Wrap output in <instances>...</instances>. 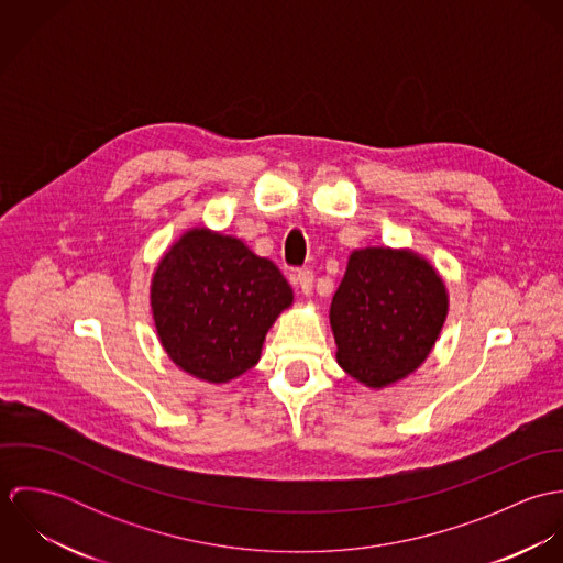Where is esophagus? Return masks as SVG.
Returning <instances> with one entry per match:
<instances>
[{"label": "esophagus", "instance_id": "1", "mask_svg": "<svg viewBox=\"0 0 563 563\" xmlns=\"http://www.w3.org/2000/svg\"><path fill=\"white\" fill-rule=\"evenodd\" d=\"M295 282H297V286L301 288V292H303L306 297L312 295V290H314V273H312V271H299L297 277H295Z\"/></svg>", "mask_w": 563, "mask_h": 563}]
</instances>
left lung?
Returning a JSON list of instances; mask_svg holds the SVG:
<instances>
[{
  "label": "left lung",
  "mask_w": 563,
  "mask_h": 563,
  "mask_svg": "<svg viewBox=\"0 0 563 563\" xmlns=\"http://www.w3.org/2000/svg\"><path fill=\"white\" fill-rule=\"evenodd\" d=\"M446 314V282L424 255L409 246L355 249L329 308L335 360L371 390L395 386L429 357Z\"/></svg>",
  "instance_id": "8db88e82"
}]
</instances>
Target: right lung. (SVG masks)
<instances>
[{
	"instance_id": "1",
	"label": "right lung",
	"mask_w": 563,
	"mask_h": 563,
	"mask_svg": "<svg viewBox=\"0 0 563 563\" xmlns=\"http://www.w3.org/2000/svg\"><path fill=\"white\" fill-rule=\"evenodd\" d=\"M150 303L168 360L221 386L260 362L268 329L295 292L277 264L242 239L195 225L162 253Z\"/></svg>"
}]
</instances>
